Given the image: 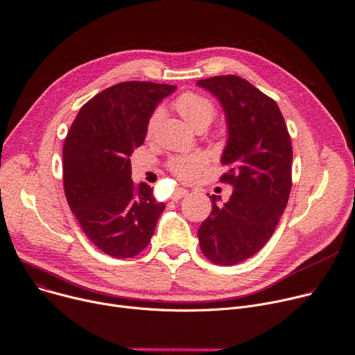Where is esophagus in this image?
Here are the masks:
<instances>
[{"label":"esophagus","mask_w":355,"mask_h":355,"mask_svg":"<svg viewBox=\"0 0 355 355\" xmlns=\"http://www.w3.org/2000/svg\"><path fill=\"white\" fill-rule=\"evenodd\" d=\"M187 194H188V190H185V188H177L173 194V200H180V198L185 197Z\"/></svg>","instance_id":"esophagus-1"}]
</instances>
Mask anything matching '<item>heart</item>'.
I'll return each instance as SVG.
<instances>
[{
  "label": "heart",
  "instance_id": "b5f03b06",
  "mask_svg": "<svg viewBox=\"0 0 355 355\" xmlns=\"http://www.w3.org/2000/svg\"><path fill=\"white\" fill-rule=\"evenodd\" d=\"M177 112L190 124L194 130L207 128L209 123L214 120L217 108L214 101L201 92L185 91L174 100L173 103ZM161 120V110L157 108L148 118L147 123V138H151L155 132V128ZM205 158L201 154H187L175 155L170 158L168 168L170 171L182 181L194 180L200 171L205 167Z\"/></svg>",
  "mask_w": 355,
  "mask_h": 355
}]
</instances>
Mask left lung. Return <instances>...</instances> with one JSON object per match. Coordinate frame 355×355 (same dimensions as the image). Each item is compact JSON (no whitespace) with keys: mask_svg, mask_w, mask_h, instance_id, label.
<instances>
[{"mask_svg":"<svg viewBox=\"0 0 355 355\" xmlns=\"http://www.w3.org/2000/svg\"><path fill=\"white\" fill-rule=\"evenodd\" d=\"M197 85L223 105L228 139L220 178L232 185L218 205L211 196L209 217L198 228L202 254L217 266H235L261 250L284 212L291 191L293 147L277 103L239 76H217Z\"/></svg>","mask_w":355,"mask_h":355,"instance_id":"left-lung-1","label":"left lung"}]
</instances>
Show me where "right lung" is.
Masks as SVG:
<instances>
[{"label": "right lung", "instance_id": "right-lung-1", "mask_svg": "<svg viewBox=\"0 0 355 355\" xmlns=\"http://www.w3.org/2000/svg\"><path fill=\"white\" fill-rule=\"evenodd\" d=\"M175 85L115 84L85 103L62 147L67 202L91 243L114 258L143 251L165 208L153 188L131 180L130 157L147 135L148 118Z\"/></svg>", "mask_w": 355, "mask_h": 355}]
</instances>
